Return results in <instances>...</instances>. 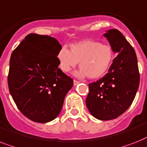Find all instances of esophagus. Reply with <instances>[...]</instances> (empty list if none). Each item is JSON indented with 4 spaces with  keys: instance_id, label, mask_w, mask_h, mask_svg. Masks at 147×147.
Returning a JSON list of instances; mask_svg holds the SVG:
<instances>
[{
    "instance_id": "1",
    "label": "esophagus",
    "mask_w": 147,
    "mask_h": 147,
    "mask_svg": "<svg viewBox=\"0 0 147 147\" xmlns=\"http://www.w3.org/2000/svg\"><path fill=\"white\" fill-rule=\"evenodd\" d=\"M73 83H74V85L76 86V85H78V84H79V82H78L77 80H74Z\"/></svg>"
}]
</instances>
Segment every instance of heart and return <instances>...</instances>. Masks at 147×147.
Returning <instances> with one entry per match:
<instances>
[{"label":"heart","mask_w":147,"mask_h":147,"mask_svg":"<svg viewBox=\"0 0 147 147\" xmlns=\"http://www.w3.org/2000/svg\"><path fill=\"white\" fill-rule=\"evenodd\" d=\"M113 51L110 46L92 40H84L71 45L70 51L63 46L58 52L59 66L63 72H69L79 62L81 69L75 75L82 78H98L104 75L113 63Z\"/></svg>","instance_id":"obj_1"}]
</instances>
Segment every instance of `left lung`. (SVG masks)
Segmentation results:
<instances>
[{"label":"left lung","instance_id":"obj_1","mask_svg":"<svg viewBox=\"0 0 147 147\" xmlns=\"http://www.w3.org/2000/svg\"><path fill=\"white\" fill-rule=\"evenodd\" d=\"M103 35L118 54L108 73L89 84L86 105L93 116L107 121L116 119L131 105L139 88L140 73L135 51L123 34L110 29Z\"/></svg>","mask_w":147,"mask_h":147}]
</instances>
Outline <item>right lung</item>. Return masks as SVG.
Returning <instances> with one entry per match:
<instances>
[{
	"label": "right lung",
	"mask_w": 147,
	"mask_h": 147,
	"mask_svg": "<svg viewBox=\"0 0 147 147\" xmlns=\"http://www.w3.org/2000/svg\"><path fill=\"white\" fill-rule=\"evenodd\" d=\"M62 47L48 35L29 34L13 51L8 87L16 107L28 119L46 123L56 119L73 79L58 68Z\"/></svg>",
	"instance_id": "add662e5"
}]
</instances>
